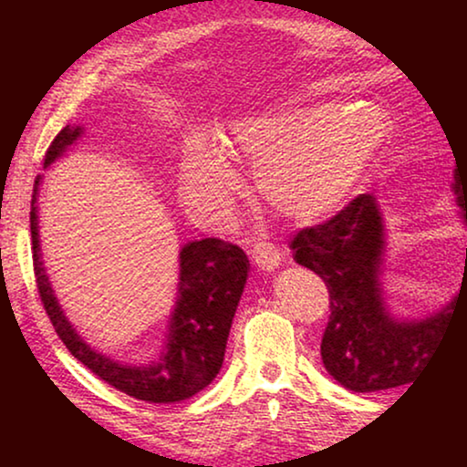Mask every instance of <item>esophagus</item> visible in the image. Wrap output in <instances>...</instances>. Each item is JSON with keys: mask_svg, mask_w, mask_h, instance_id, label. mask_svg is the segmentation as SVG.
Masks as SVG:
<instances>
[{"mask_svg": "<svg viewBox=\"0 0 467 467\" xmlns=\"http://www.w3.org/2000/svg\"><path fill=\"white\" fill-rule=\"evenodd\" d=\"M250 254H252V261H254L261 270H267V272L276 270L283 261L281 250H278L276 245L267 244V241H256V244L252 245Z\"/></svg>", "mask_w": 467, "mask_h": 467, "instance_id": "34e87169", "label": "esophagus"}]
</instances>
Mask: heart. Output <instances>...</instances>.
<instances>
[{
  "label": "heart",
  "instance_id": "1",
  "mask_svg": "<svg viewBox=\"0 0 467 467\" xmlns=\"http://www.w3.org/2000/svg\"><path fill=\"white\" fill-rule=\"evenodd\" d=\"M389 131L387 118L373 109L292 107L234 118L215 144H186L178 164L180 197L202 222H226L241 192L234 164L256 166V186L276 215L320 222L349 200Z\"/></svg>",
  "mask_w": 467,
  "mask_h": 467
}]
</instances>
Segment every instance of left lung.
I'll return each instance as SVG.
<instances>
[{
	"mask_svg": "<svg viewBox=\"0 0 467 467\" xmlns=\"http://www.w3.org/2000/svg\"><path fill=\"white\" fill-rule=\"evenodd\" d=\"M454 195L467 226V175L454 169ZM294 261L309 267L329 289V323L320 356L336 382L356 393L409 384L446 334L459 296L441 312L421 320H401L389 312L379 267L384 223L371 192L358 195L329 222L298 230L292 239ZM467 270V250H465Z\"/></svg>",
	"mask_w": 467,
	"mask_h": 467,
	"instance_id": "obj_1",
	"label": "left lung"
}]
</instances>
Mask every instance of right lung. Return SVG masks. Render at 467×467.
Instances as JSON below:
<instances>
[{
  "instance_id": "obj_1",
  "label": "right lung",
  "mask_w": 467,
  "mask_h": 467,
  "mask_svg": "<svg viewBox=\"0 0 467 467\" xmlns=\"http://www.w3.org/2000/svg\"><path fill=\"white\" fill-rule=\"evenodd\" d=\"M80 133L83 127H63L47 147L44 164L50 166L61 158L63 151L78 140ZM39 180L41 175L35 182L30 211L32 264L41 303L67 351L109 387L142 401L171 404L189 400L208 387L223 364L230 325L248 278L250 264L245 252L217 237L189 241L180 250L178 301L171 314L162 353L151 364H120L92 349L77 334L52 292L39 248V219L35 206Z\"/></svg>"
}]
</instances>
